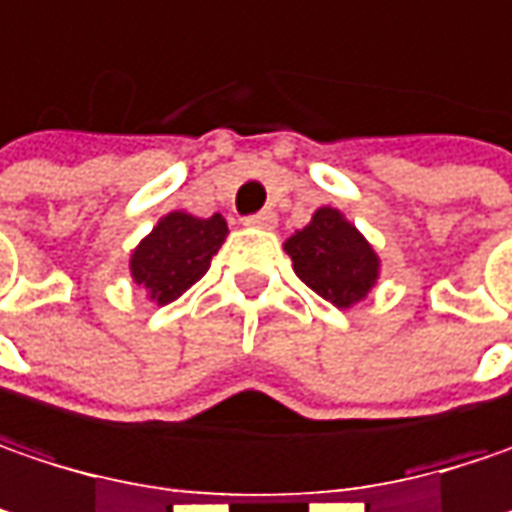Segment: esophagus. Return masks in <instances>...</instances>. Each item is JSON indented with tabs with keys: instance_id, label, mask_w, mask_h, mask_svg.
Wrapping results in <instances>:
<instances>
[{
	"instance_id": "obj_1",
	"label": "esophagus",
	"mask_w": 512,
	"mask_h": 512,
	"mask_svg": "<svg viewBox=\"0 0 512 512\" xmlns=\"http://www.w3.org/2000/svg\"><path fill=\"white\" fill-rule=\"evenodd\" d=\"M243 223L255 228H272L278 220H275V211H272V208H266V211H257V214H252V217H246Z\"/></svg>"
}]
</instances>
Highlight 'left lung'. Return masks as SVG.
I'll return each instance as SVG.
<instances>
[{"mask_svg":"<svg viewBox=\"0 0 512 512\" xmlns=\"http://www.w3.org/2000/svg\"><path fill=\"white\" fill-rule=\"evenodd\" d=\"M284 249L295 275L336 307L362 301L376 281L374 249L336 208H318L313 223L295 231Z\"/></svg>","mask_w":512,"mask_h":512,"instance_id":"left-lung-1","label":"left lung"}]
</instances>
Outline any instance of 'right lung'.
<instances>
[{
	"label": "right lung",
	"mask_w": 512,
	"mask_h": 512,
	"mask_svg": "<svg viewBox=\"0 0 512 512\" xmlns=\"http://www.w3.org/2000/svg\"><path fill=\"white\" fill-rule=\"evenodd\" d=\"M226 234L228 226L220 214L208 220L182 211L167 214L133 252L130 269L136 284L144 286L153 301L170 304L208 272L211 257L223 246Z\"/></svg>",
	"instance_id": "right-lung-1"
}]
</instances>
